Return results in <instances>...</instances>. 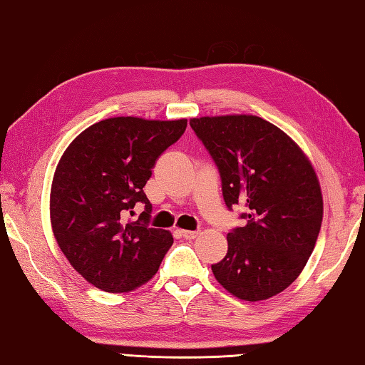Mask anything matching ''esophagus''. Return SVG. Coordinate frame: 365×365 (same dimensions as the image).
I'll return each instance as SVG.
<instances>
[{
  "instance_id": "obj_1",
  "label": "esophagus",
  "mask_w": 365,
  "mask_h": 365,
  "mask_svg": "<svg viewBox=\"0 0 365 365\" xmlns=\"http://www.w3.org/2000/svg\"><path fill=\"white\" fill-rule=\"evenodd\" d=\"M181 237L185 240H194L198 237V232L197 230H181Z\"/></svg>"
}]
</instances>
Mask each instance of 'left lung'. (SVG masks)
<instances>
[{"instance_id":"left-lung-1","label":"left lung","mask_w":365,"mask_h":365,"mask_svg":"<svg viewBox=\"0 0 365 365\" xmlns=\"http://www.w3.org/2000/svg\"><path fill=\"white\" fill-rule=\"evenodd\" d=\"M243 227L227 233L225 257L211 270L235 297L257 302L284 291L304 270L322 221V195L312 163L289 136L257 115L192 119Z\"/></svg>"}]
</instances>
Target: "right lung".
<instances>
[{
	"label": "right lung",
	"mask_w": 365,
	"mask_h": 365,
	"mask_svg": "<svg viewBox=\"0 0 365 365\" xmlns=\"http://www.w3.org/2000/svg\"><path fill=\"white\" fill-rule=\"evenodd\" d=\"M187 120L111 118L76 138L55 170L51 221L61 252L88 283L128 292L159 270L173 245L150 227L153 205L143 187L155 160L181 138ZM143 204L136 222L135 205Z\"/></svg>",
	"instance_id": "add662e5"
}]
</instances>
